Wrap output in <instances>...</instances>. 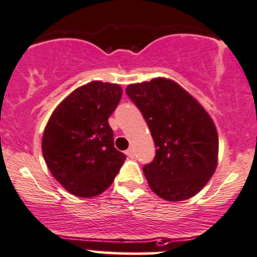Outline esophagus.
<instances>
[{
  "label": "esophagus",
  "instance_id": "1",
  "mask_svg": "<svg viewBox=\"0 0 257 257\" xmlns=\"http://www.w3.org/2000/svg\"><path fill=\"white\" fill-rule=\"evenodd\" d=\"M125 154L127 155V156L130 157V159H134V156H135V151H134V149H132V147H130V149L126 150Z\"/></svg>",
  "mask_w": 257,
  "mask_h": 257
}]
</instances>
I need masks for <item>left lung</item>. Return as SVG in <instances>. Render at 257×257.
<instances>
[{
	"label": "left lung",
	"mask_w": 257,
	"mask_h": 257,
	"mask_svg": "<svg viewBox=\"0 0 257 257\" xmlns=\"http://www.w3.org/2000/svg\"><path fill=\"white\" fill-rule=\"evenodd\" d=\"M126 93L140 108L156 146L144 174L152 191L167 201L195 196L217 167L218 136L204 107L170 78L132 83Z\"/></svg>",
	"instance_id": "8db88e82"
}]
</instances>
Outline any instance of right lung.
<instances>
[{"label":"right lung","instance_id":"right-lung-1","mask_svg":"<svg viewBox=\"0 0 257 257\" xmlns=\"http://www.w3.org/2000/svg\"><path fill=\"white\" fill-rule=\"evenodd\" d=\"M122 96L120 85L92 81L71 92L51 115L42 154L52 176L78 197L111 186L126 156L113 146L108 117Z\"/></svg>","mask_w":257,"mask_h":257}]
</instances>
